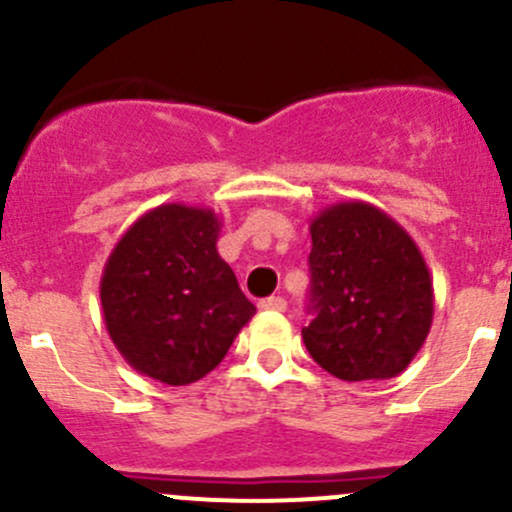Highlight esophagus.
<instances>
[{"mask_svg":"<svg viewBox=\"0 0 512 512\" xmlns=\"http://www.w3.org/2000/svg\"><path fill=\"white\" fill-rule=\"evenodd\" d=\"M257 307H260V309H270V312H285L287 302H285V297H267V299H262V302L257 304Z\"/></svg>","mask_w":512,"mask_h":512,"instance_id":"esophagus-1","label":"esophagus"}]
</instances>
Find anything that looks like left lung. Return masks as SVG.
<instances>
[{
	"mask_svg": "<svg viewBox=\"0 0 512 512\" xmlns=\"http://www.w3.org/2000/svg\"><path fill=\"white\" fill-rule=\"evenodd\" d=\"M309 235L307 352L342 381L399 376L433 322V280L414 237L364 200L319 210Z\"/></svg>",
	"mask_w": 512,
	"mask_h": 512,
	"instance_id": "1",
	"label": "left lung"
}]
</instances>
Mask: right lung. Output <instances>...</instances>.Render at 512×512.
<instances>
[{
	"label": "right lung",
	"instance_id": "add662e5",
	"mask_svg": "<svg viewBox=\"0 0 512 512\" xmlns=\"http://www.w3.org/2000/svg\"><path fill=\"white\" fill-rule=\"evenodd\" d=\"M218 215L165 203L136 220L101 275L106 332L128 366L168 386L203 379L255 314L218 255Z\"/></svg>",
	"mask_w": 512,
	"mask_h": 512
}]
</instances>
